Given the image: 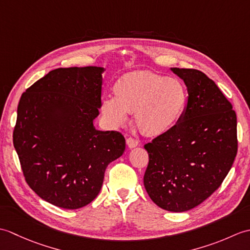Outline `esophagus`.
<instances>
[{"label":"esophagus","mask_w":250,"mask_h":250,"mask_svg":"<svg viewBox=\"0 0 250 250\" xmlns=\"http://www.w3.org/2000/svg\"><path fill=\"white\" fill-rule=\"evenodd\" d=\"M126 145H128L129 148H134L136 146H139V141L132 139V137H129V139L126 140Z\"/></svg>","instance_id":"1"}]
</instances>
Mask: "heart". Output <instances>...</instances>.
<instances>
[{"label":"heart","mask_w":250,"mask_h":250,"mask_svg":"<svg viewBox=\"0 0 250 250\" xmlns=\"http://www.w3.org/2000/svg\"><path fill=\"white\" fill-rule=\"evenodd\" d=\"M116 93H106L102 110L113 125L124 124L128 114L135 113V122L143 133L157 135L167 132L183 116L188 101L187 90L177 79L150 71H135L121 77Z\"/></svg>","instance_id":"heart-1"}]
</instances>
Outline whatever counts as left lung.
I'll use <instances>...</instances> for the list:
<instances>
[{
    "label": "left lung",
    "mask_w": 250,
    "mask_h": 250,
    "mask_svg": "<svg viewBox=\"0 0 250 250\" xmlns=\"http://www.w3.org/2000/svg\"><path fill=\"white\" fill-rule=\"evenodd\" d=\"M188 91L183 116L173 128L145 145L148 195L161 208L182 213L220 187L237 152L236 114L203 72L171 67Z\"/></svg>",
    "instance_id": "left-lung-1"
}]
</instances>
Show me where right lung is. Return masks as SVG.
<instances>
[{
    "label": "right lung",
    "instance_id": "obj_1",
    "mask_svg": "<svg viewBox=\"0 0 250 250\" xmlns=\"http://www.w3.org/2000/svg\"><path fill=\"white\" fill-rule=\"evenodd\" d=\"M104 71L56 68L19 101L13 141L25 182L40 198L62 208L91 203L106 167L125 149L121 133L93 125L102 106Z\"/></svg>",
    "mask_w": 250,
    "mask_h": 250
}]
</instances>
